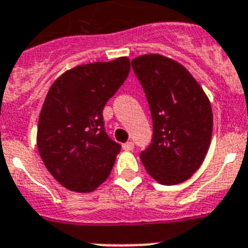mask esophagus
<instances>
[{
    "label": "esophagus",
    "instance_id": "esophagus-1",
    "mask_svg": "<svg viewBox=\"0 0 248 248\" xmlns=\"http://www.w3.org/2000/svg\"><path fill=\"white\" fill-rule=\"evenodd\" d=\"M123 148H124L125 151H132L134 148V143L133 142H126V143L123 144Z\"/></svg>",
    "mask_w": 248,
    "mask_h": 248
}]
</instances>
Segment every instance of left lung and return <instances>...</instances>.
I'll list each match as a JSON object with an SVG mask.
<instances>
[{"instance_id": "1", "label": "left lung", "mask_w": 248, "mask_h": 248, "mask_svg": "<svg viewBox=\"0 0 248 248\" xmlns=\"http://www.w3.org/2000/svg\"><path fill=\"white\" fill-rule=\"evenodd\" d=\"M151 110L154 134L140 160L165 186L189 179L205 158L213 134L211 105L183 65L157 53L132 60Z\"/></svg>"}]
</instances>
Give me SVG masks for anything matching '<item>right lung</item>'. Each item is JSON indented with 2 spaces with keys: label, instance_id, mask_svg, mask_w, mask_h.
Returning <instances> with one entry per match:
<instances>
[{
  "label": "right lung",
  "instance_id": "obj_1",
  "mask_svg": "<svg viewBox=\"0 0 248 248\" xmlns=\"http://www.w3.org/2000/svg\"><path fill=\"white\" fill-rule=\"evenodd\" d=\"M130 70L128 57L79 65L49 88L39 114L37 146L52 177L88 193L111 173L122 146L105 132L102 111Z\"/></svg>",
  "mask_w": 248,
  "mask_h": 248
}]
</instances>
